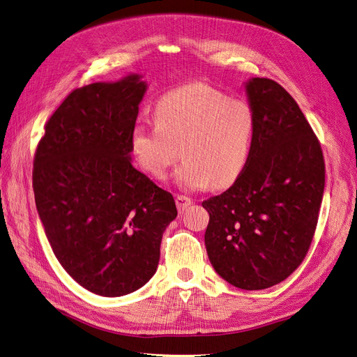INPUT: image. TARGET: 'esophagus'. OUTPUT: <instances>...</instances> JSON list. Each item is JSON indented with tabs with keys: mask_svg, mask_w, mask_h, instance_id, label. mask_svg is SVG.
<instances>
[{
	"mask_svg": "<svg viewBox=\"0 0 357 357\" xmlns=\"http://www.w3.org/2000/svg\"><path fill=\"white\" fill-rule=\"evenodd\" d=\"M176 204H177L178 211L183 213L192 204V199L189 197H186V195H177L176 197Z\"/></svg>",
	"mask_w": 357,
	"mask_h": 357,
	"instance_id": "esophagus-1",
	"label": "esophagus"
}]
</instances>
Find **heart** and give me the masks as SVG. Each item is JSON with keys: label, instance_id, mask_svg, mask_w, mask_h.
Masks as SVG:
<instances>
[{"label": "heart", "instance_id": "b5f03b06", "mask_svg": "<svg viewBox=\"0 0 357 357\" xmlns=\"http://www.w3.org/2000/svg\"><path fill=\"white\" fill-rule=\"evenodd\" d=\"M155 123L138 125L131 135L137 162L155 178H165L181 155L180 186L223 189L240 178L250 159L256 123L252 105L207 83H189L162 95Z\"/></svg>", "mask_w": 357, "mask_h": 357}]
</instances>
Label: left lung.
Returning <instances> with one entry per match:
<instances>
[{
    "label": "left lung",
    "instance_id": "obj_1",
    "mask_svg": "<svg viewBox=\"0 0 357 357\" xmlns=\"http://www.w3.org/2000/svg\"><path fill=\"white\" fill-rule=\"evenodd\" d=\"M255 112L248 164L222 195L202 202L210 222L205 247L223 280L244 290L282 283L304 261L325 190L319 138L282 84L247 83Z\"/></svg>",
    "mask_w": 357,
    "mask_h": 357
}]
</instances>
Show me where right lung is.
Listing matches in <instances>:
<instances>
[{
  "label": "right lung",
  "mask_w": 357,
  "mask_h": 357,
  "mask_svg": "<svg viewBox=\"0 0 357 357\" xmlns=\"http://www.w3.org/2000/svg\"><path fill=\"white\" fill-rule=\"evenodd\" d=\"M146 83L137 74L74 89L45 126L32 189L63 269L101 296H123L156 273L177 208L169 192L131 164Z\"/></svg>",
  "instance_id": "1"
}]
</instances>
